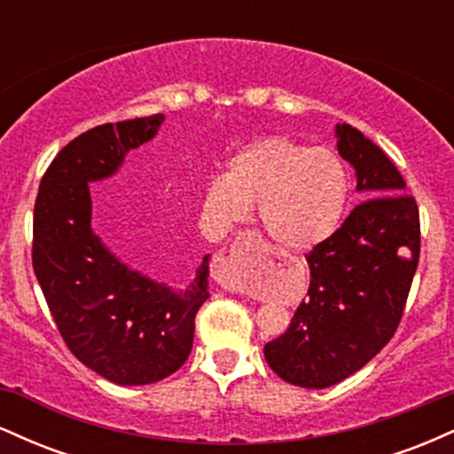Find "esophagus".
I'll list each match as a JSON object with an SVG mask.
<instances>
[{
	"mask_svg": "<svg viewBox=\"0 0 454 454\" xmlns=\"http://www.w3.org/2000/svg\"><path fill=\"white\" fill-rule=\"evenodd\" d=\"M215 281L220 286H223L226 290H232V293H241V281L234 278L231 264H228L226 260H222V262L215 267Z\"/></svg>",
	"mask_w": 454,
	"mask_h": 454,
	"instance_id": "obj_1",
	"label": "esophagus"
}]
</instances>
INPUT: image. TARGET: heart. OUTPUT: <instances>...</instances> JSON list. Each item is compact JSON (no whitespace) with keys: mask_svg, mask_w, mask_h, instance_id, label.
I'll return each instance as SVG.
<instances>
[{"mask_svg":"<svg viewBox=\"0 0 454 454\" xmlns=\"http://www.w3.org/2000/svg\"><path fill=\"white\" fill-rule=\"evenodd\" d=\"M350 200V175L333 151L288 137H264L234 151L202 194L217 228L243 222L260 207L264 231L288 249H309L337 232Z\"/></svg>","mask_w":454,"mask_h":454,"instance_id":"obj_1","label":"heart"}]
</instances>
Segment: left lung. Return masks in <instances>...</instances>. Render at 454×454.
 Returning <instances> with one entry per match:
<instances>
[{
	"label": "left lung",
	"mask_w": 454,
	"mask_h": 454,
	"mask_svg": "<svg viewBox=\"0 0 454 454\" xmlns=\"http://www.w3.org/2000/svg\"><path fill=\"white\" fill-rule=\"evenodd\" d=\"M337 138L364 200L307 254V299L284 335L264 346L269 367L303 388L341 382L387 346L420 258L419 205L397 166L350 123L337 126Z\"/></svg>",
	"instance_id": "8db88e82"
}]
</instances>
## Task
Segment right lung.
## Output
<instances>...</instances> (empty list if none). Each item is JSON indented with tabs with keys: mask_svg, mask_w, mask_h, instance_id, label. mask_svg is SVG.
I'll return each mask as SVG.
<instances>
[{
	"mask_svg": "<svg viewBox=\"0 0 454 454\" xmlns=\"http://www.w3.org/2000/svg\"><path fill=\"white\" fill-rule=\"evenodd\" d=\"M164 114L96 126L66 145L40 181L31 262L57 331L82 364L123 387L153 384L187 361L209 299V256L187 290L128 269L91 231L90 181L155 137Z\"/></svg>",
	"mask_w": 454,
	"mask_h": 454,
	"instance_id": "1",
	"label": "right lung"
}]
</instances>
